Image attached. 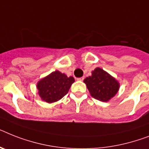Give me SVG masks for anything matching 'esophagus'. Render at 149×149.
Segmentation results:
<instances>
[{"instance_id":"esophagus-1","label":"esophagus","mask_w":149,"mask_h":149,"mask_svg":"<svg viewBox=\"0 0 149 149\" xmlns=\"http://www.w3.org/2000/svg\"><path fill=\"white\" fill-rule=\"evenodd\" d=\"M77 81H83V80H84V77H77Z\"/></svg>"}]
</instances>
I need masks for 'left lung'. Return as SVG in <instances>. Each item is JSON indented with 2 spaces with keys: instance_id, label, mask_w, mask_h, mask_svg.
Returning a JSON list of instances; mask_svg holds the SVG:
<instances>
[{
  "instance_id": "8db88e82",
  "label": "left lung",
  "mask_w": 149,
  "mask_h": 149,
  "mask_svg": "<svg viewBox=\"0 0 149 149\" xmlns=\"http://www.w3.org/2000/svg\"><path fill=\"white\" fill-rule=\"evenodd\" d=\"M84 82L93 97L104 102L116 95L120 88L117 81L100 68H95L91 76L86 77Z\"/></svg>"
}]
</instances>
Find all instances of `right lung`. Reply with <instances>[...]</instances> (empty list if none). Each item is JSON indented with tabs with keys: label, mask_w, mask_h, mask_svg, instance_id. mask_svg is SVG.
<instances>
[{
	"label": "right lung",
	"mask_w": 149,
	"mask_h": 149,
	"mask_svg": "<svg viewBox=\"0 0 149 149\" xmlns=\"http://www.w3.org/2000/svg\"><path fill=\"white\" fill-rule=\"evenodd\" d=\"M74 81L73 77H68L65 74L55 71L38 82L39 94L42 100L47 103L58 101L67 94Z\"/></svg>",
	"instance_id": "1"
}]
</instances>
